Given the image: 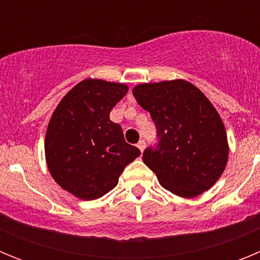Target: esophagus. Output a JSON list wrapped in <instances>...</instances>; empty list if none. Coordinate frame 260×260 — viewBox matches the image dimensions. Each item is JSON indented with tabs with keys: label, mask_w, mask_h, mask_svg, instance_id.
Returning a JSON list of instances; mask_svg holds the SVG:
<instances>
[{
	"label": "esophagus",
	"mask_w": 260,
	"mask_h": 260,
	"mask_svg": "<svg viewBox=\"0 0 260 260\" xmlns=\"http://www.w3.org/2000/svg\"><path fill=\"white\" fill-rule=\"evenodd\" d=\"M137 147H138V148H139V150H141V152H143L144 148H146V142H144V141H139V142H138Z\"/></svg>",
	"instance_id": "1"
}]
</instances>
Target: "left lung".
<instances>
[{
	"label": "left lung",
	"instance_id": "1",
	"mask_svg": "<svg viewBox=\"0 0 260 260\" xmlns=\"http://www.w3.org/2000/svg\"><path fill=\"white\" fill-rule=\"evenodd\" d=\"M133 95L157 128V146L144 150L143 161L160 185L182 198L211 189L226 167L229 146L210 100L183 79L138 84Z\"/></svg>",
	"mask_w": 260,
	"mask_h": 260
}]
</instances>
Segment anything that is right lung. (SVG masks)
<instances>
[{"label":"right lung","instance_id":"1","mask_svg":"<svg viewBox=\"0 0 260 260\" xmlns=\"http://www.w3.org/2000/svg\"><path fill=\"white\" fill-rule=\"evenodd\" d=\"M128 87L103 79H84L69 91L50 117L45 158L62 189L83 201L102 198L118 183L126 165L141 151L125 142L110 110Z\"/></svg>","mask_w":260,"mask_h":260}]
</instances>
